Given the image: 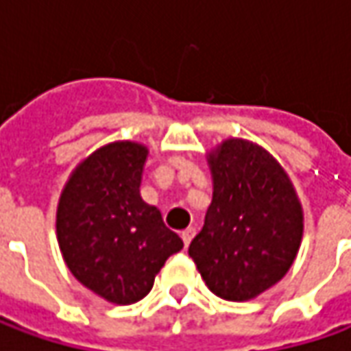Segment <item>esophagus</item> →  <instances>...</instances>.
Wrapping results in <instances>:
<instances>
[{
  "instance_id": "esophagus-1",
  "label": "esophagus",
  "mask_w": 351,
  "mask_h": 351,
  "mask_svg": "<svg viewBox=\"0 0 351 351\" xmlns=\"http://www.w3.org/2000/svg\"><path fill=\"white\" fill-rule=\"evenodd\" d=\"M193 236H195V228L193 226H189V228H185L182 232V238H183V244H185V248L189 246V242L193 240Z\"/></svg>"
}]
</instances>
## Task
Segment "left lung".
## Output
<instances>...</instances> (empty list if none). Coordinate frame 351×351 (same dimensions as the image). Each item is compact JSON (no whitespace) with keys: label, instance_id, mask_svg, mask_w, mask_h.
Listing matches in <instances>:
<instances>
[{"label":"left lung","instance_id":"8db88e82","mask_svg":"<svg viewBox=\"0 0 351 351\" xmlns=\"http://www.w3.org/2000/svg\"><path fill=\"white\" fill-rule=\"evenodd\" d=\"M209 166L213 201L189 256L217 297L248 301L289 271L303 238V209L285 169L254 142L224 141Z\"/></svg>","mask_w":351,"mask_h":351}]
</instances>
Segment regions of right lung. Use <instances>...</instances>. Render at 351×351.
Segmentation results:
<instances>
[{
  "instance_id": "1",
  "label": "right lung",
  "mask_w": 351,
  "mask_h": 351,
  "mask_svg": "<svg viewBox=\"0 0 351 351\" xmlns=\"http://www.w3.org/2000/svg\"><path fill=\"white\" fill-rule=\"evenodd\" d=\"M148 148L105 144L72 171L56 210V236L72 276L115 304L146 297L156 274L183 248L162 213L144 203L141 180Z\"/></svg>"
}]
</instances>
